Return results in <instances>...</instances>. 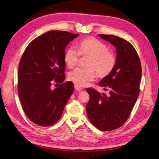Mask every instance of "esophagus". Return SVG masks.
Instances as JSON below:
<instances>
[{
  "mask_svg": "<svg viewBox=\"0 0 159 159\" xmlns=\"http://www.w3.org/2000/svg\"><path fill=\"white\" fill-rule=\"evenodd\" d=\"M74 87H75V89L77 91H81V90L83 89L82 88H80V87H79V86H78L77 85H74Z\"/></svg>",
  "mask_w": 159,
  "mask_h": 159,
  "instance_id": "esophagus-1",
  "label": "esophagus"
}]
</instances>
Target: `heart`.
I'll use <instances>...</instances> for the list:
<instances>
[{"label": "heart", "mask_w": 159, "mask_h": 159, "mask_svg": "<svg viewBox=\"0 0 159 159\" xmlns=\"http://www.w3.org/2000/svg\"><path fill=\"white\" fill-rule=\"evenodd\" d=\"M76 49L69 47L64 54V61L71 68L78 64L80 56L88 57L87 68H78L70 71L68 79L79 87H84L93 81L95 73L99 78H106L112 73L117 64L115 54L108 50L107 45L93 37H88L79 41Z\"/></svg>", "instance_id": "obj_1"}]
</instances>
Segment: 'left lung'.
Segmentation results:
<instances>
[{
	"label": "left lung",
	"mask_w": 159,
	"mask_h": 159,
	"mask_svg": "<svg viewBox=\"0 0 159 159\" xmlns=\"http://www.w3.org/2000/svg\"><path fill=\"white\" fill-rule=\"evenodd\" d=\"M116 48L117 64L112 73L99 81L108 94L93 88L89 95L86 112L90 122L101 131H110L126 122L140 91L141 64L139 55L129 42L113 35L99 34Z\"/></svg>",
	"instance_id": "1"
}]
</instances>
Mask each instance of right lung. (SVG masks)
<instances>
[{
  "mask_svg": "<svg viewBox=\"0 0 159 159\" xmlns=\"http://www.w3.org/2000/svg\"><path fill=\"white\" fill-rule=\"evenodd\" d=\"M78 35L61 30L47 32L33 40L21 57L19 99L27 117L38 125L48 127L58 121L73 93V83H64V54L70 42ZM53 83L61 85L52 90Z\"/></svg>",
  "mask_w": 159,
  "mask_h": 159,
  "instance_id": "obj_1",
  "label": "right lung"
}]
</instances>
